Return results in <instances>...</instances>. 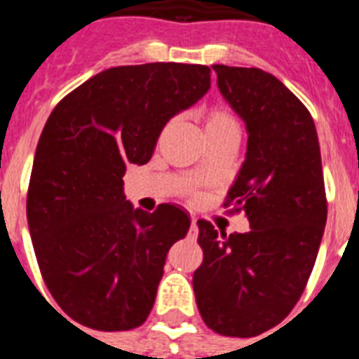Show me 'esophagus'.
<instances>
[{"label":"esophagus","mask_w":359,"mask_h":359,"mask_svg":"<svg viewBox=\"0 0 359 359\" xmlns=\"http://www.w3.org/2000/svg\"><path fill=\"white\" fill-rule=\"evenodd\" d=\"M197 233H199V227H197V219L191 218L190 222V231H188V236H190L191 240L197 238Z\"/></svg>","instance_id":"34e87169"}]
</instances>
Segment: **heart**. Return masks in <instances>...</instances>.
I'll list each match as a JSON object with an SVG mask.
<instances>
[{
	"mask_svg": "<svg viewBox=\"0 0 359 359\" xmlns=\"http://www.w3.org/2000/svg\"><path fill=\"white\" fill-rule=\"evenodd\" d=\"M207 130H218V128H238L236 119L227 111V109L214 108L208 111L207 123H205Z\"/></svg>",
	"mask_w": 359,
	"mask_h": 359,
	"instance_id": "obj_1",
	"label": "heart"
}]
</instances>
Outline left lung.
Wrapping results in <instances>:
<instances>
[{
    "instance_id": "left-lung-1",
    "label": "left lung",
    "mask_w": 359,
    "mask_h": 359,
    "mask_svg": "<svg viewBox=\"0 0 359 359\" xmlns=\"http://www.w3.org/2000/svg\"><path fill=\"white\" fill-rule=\"evenodd\" d=\"M218 87L248 126V154L225 197L248 233H218L199 219L203 262L194 273L199 313L227 337H255L300 300L317 261L328 201L309 109L261 69L212 65Z\"/></svg>"
}]
</instances>
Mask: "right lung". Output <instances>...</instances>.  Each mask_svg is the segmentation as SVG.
<instances>
[{"instance_id": "right-lung-1", "label": "right lung", "mask_w": 359, "mask_h": 359, "mask_svg": "<svg viewBox=\"0 0 359 359\" xmlns=\"http://www.w3.org/2000/svg\"><path fill=\"white\" fill-rule=\"evenodd\" d=\"M210 89L207 65L102 70L53 108L36 145L27 224L42 279L72 320L100 332L145 323L169 248L190 218L124 197L128 163L151 160L162 128Z\"/></svg>"}]
</instances>
